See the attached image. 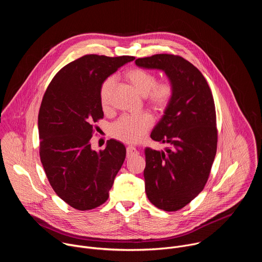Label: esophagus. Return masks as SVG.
Returning a JSON list of instances; mask_svg holds the SVG:
<instances>
[{
  "mask_svg": "<svg viewBox=\"0 0 262 262\" xmlns=\"http://www.w3.org/2000/svg\"><path fill=\"white\" fill-rule=\"evenodd\" d=\"M136 155H138L137 149L135 147H133V146H128L127 147V156L128 157H133V156H136Z\"/></svg>",
  "mask_w": 262,
  "mask_h": 262,
  "instance_id": "34e87169",
  "label": "esophagus"
}]
</instances>
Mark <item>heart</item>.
Segmentation results:
<instances>
[{"label":"heart","instance_id":"heart-1","mask_svg":"<svg viewBox=\"0 0 262 262\" xmlns=\"http://www.w3.org/2000/svg\"><path fill=\"white\" fill-rule=\"evenodd\" d=\"M124 77L135 91L141 96H145L146 105L155 113H163L173 100L175 89L169 80L157 82V76L142 68H130L126 70ZM114 79L106 78L99 88V101L103 111L111 107L112 89ZM154 120L147 113H140L133 116H122L111 126V136L124 143H137L147 134L152 126Z\"/></svg>","mask_w":262,"mask_h":262}]
</instances>
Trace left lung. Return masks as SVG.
I'll list each match as a JSON object with an SVG mask.
<instances>
[{"instance_id":"1","label":"left lung","mask_w":262,"mask_h":262,"mask_svg":"<svg viewBox=\"0 0 262 262\" xmlns=\"http://www.w3.org/2000/svg\"><path fill=\"white\" fill-rule=\"evenodd\" d=\"M139 67L161 69L175 93L150 137L165 151L146 148V195L155 206L176 211L204 189L216 154L217 129L211 90L201 71L177 55L158 54L136 60Z\"/></svg>"}]
</instances>
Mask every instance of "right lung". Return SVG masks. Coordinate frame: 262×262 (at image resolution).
<instances>
[{
  "instance_id": "obj_1",
  "label": "right lung",
  "mask_w": 262,
  "mask_h": 262,
  "mask_svg": "<svg viewBox=\"0 0 262 262\" xmlns=\"http://www.w3.org/2000/svg\"><path fill=\"white\" fill-rule=\"evenodd\" d=\"M132 56L85 55L61 68L50 83L39 110V156L55 193L78 210L103 204L125 160L122 143L111 139L103 150L90 140L103 118L101 83Z\"/></svg>"
}]
</instances>
